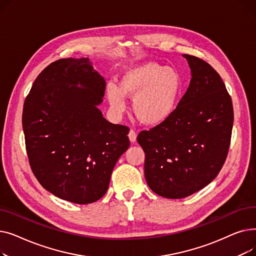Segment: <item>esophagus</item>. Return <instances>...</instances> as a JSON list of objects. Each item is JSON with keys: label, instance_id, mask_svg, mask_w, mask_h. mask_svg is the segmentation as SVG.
Here are the masks:
<instances>
[{"label": "esophagus", "instance_id": "1", "mask_svg": "<svg viewBox=\"0 0 256 256\" xmlns=\"http://www.w3.org/2000/svg\"><path fill=\"white\" fill-rule=\"evenodd\" d=\"M128 138H130V142H135L137 139V132L134 130H130L128 132Z\"/></svg>", "mask_w": 256, "mask_h": 256}]
</instances>
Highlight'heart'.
Listing matches in <instances>:
<instances>
[{"label": "heart", "mask_w": 256, "mask_h": 256, "mask_svg": "<svg viewBox=\"0 0 256 256\" xmlns=\"http://www.w3.org/2000/svg\"><path fill=\"white\" fill-rule=\"evenodd\" d=\"M184 91L178 70L156 62H145L126 68L119 86L106 85V96L112 109H126V96L134 98L132 110L141 122L150 126L162 124L176 111Z\"/></svg>", "instance_id": "heart-1"}]
</instances>
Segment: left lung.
Here are the masks:
<instances>
[{"mask_svg":"<svg viewBox=\"0 0 256 256\" xmlns=\"http://www.w3.org/2000/svg\"><path fill=\"white\" fill-rule=\"evenodd\" d=\"M182 56L192 78L176 111L137 137L145 152L147 184L170 199L190 196L218 176L234 124L232 98L219 74L202 59Z\"/></svg>","mask_w":256,"mask_h":256,"instance_id":"1","label":"left lung"}]
</instances>
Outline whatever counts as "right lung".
<instances>
[{
  "mask_svg": "<svg viewBox=\"0 0 256 256\" xmlns=\"http://www.w3.org/2000/svg\"><path fill=\"white\" fill-rule=\"evenodd\" d=\"M104 90V78L88 58H67L46 67L24 100L22 128L34 176L74 204H92L106 194L130 147V128L109 122L98 108Z\"/></svg>",
  "mask_w": 256,
  "mask_h": 256,
  "instance_id": "1",
  "label": "right lung"
}]
</instances>
